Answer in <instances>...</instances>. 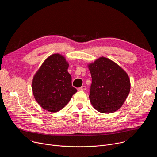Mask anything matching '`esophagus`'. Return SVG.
Listing matches in <instances>:
<instances>
[{"instance_id":"1","label":"esophagus","mask_w":157,"mask_h":157,"mask_svg":"<svg viewBox=\"0 0 157 157\" xmlns=\"http://www.w3.org/2000/svg\"><path fill=\"white\" fill-rule=\"evenodd\" d=\"M87 89V87H86V86H81V87H79L78 89L79 91H85L86 89Z\"/></svg>"}]
</instances>
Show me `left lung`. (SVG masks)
<instances>
[{
  "mask_svg": "<svg viewBox=\"0 0 157 157\" xmlns=\"http://www.w3.org/2000/svg\"><path fill=\"white\" fill-rule=\"evenodd\" d=\"M87 66L92 78L89 94L92 105L101 113H114L122 107L130 93L127 73L117 63L103 56Z\"/></svg>",
  "mask_w": 157,
  "mask_h": 157,
  "instance_id": "obj_1",
  "label": "left lung"
}]
</instances>
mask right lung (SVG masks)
Segmentation results:
<instances>
[{"instance_id": "obj_1", "label": "right lung", "mask_w": 157, "mask_h": 157, "mask_svg": "<svg viewBox=\"0 0 157 157\" xmlns=\"http://www.w3.org/2000/svg\"><path fill=\"white\" fill-rule=\"evenodd\" d=\"M69 64L58 53L48 56L34 75L32 89L38 104L44 110L55 113L69 102L77 90L72 86Z\"/></svg>"}]
</instances>
